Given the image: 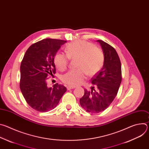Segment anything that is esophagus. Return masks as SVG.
I'll return each mask as SVG.
<instances>
[{"mask_svg":"<svg viewBox=\"0 0 149 149\" xmlns=\"http://www.w3.org/2000/svg\"><path fill=\"white\" fill-rule=\"evenodd\" d=\"M74 87H70V86H68L67 87V89L68 90H72V89H74Z\"/></svg>","mask_w":149,"mask_h":149,"instance_id":"obj_1","label":"esophagus"}]
</instances>
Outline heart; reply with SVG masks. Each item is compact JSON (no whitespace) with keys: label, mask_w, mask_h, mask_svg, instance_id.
<instances>
[{"label":"heart","mask_w":149,"mask_h":149,"mask_svg":"<svg viewBox=\"0 0 149 149\" xmlns=\"http://www.w3.org/2000/svg\"><path fill=\"white\" fill-rule=\"evenodd\" d=\"M66 54L58 52L54 58L56 68L61 71H65L70 59L77 60V70H71L63 75L62 80L71 87L80 85L86 79L87 74L93 76L101 69L104 63V53L101 48L95 47L90 42L80 40L71 43L66 47Z\"/></svg>","instance_id":"b5f03b06"}]
</instances>
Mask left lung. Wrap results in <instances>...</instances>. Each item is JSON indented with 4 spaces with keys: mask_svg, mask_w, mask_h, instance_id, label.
<instances>
[{
    "mask_svg": "<svg viewBox=\"0 0 149 149\" xmlns=\"http://www.w3.org/2000/svg\"><path fill=\"white\" fill-rule=\"evenodd\" d=\"M104 53L102 69L91 78V83L96 88L91 91L84 90L79 99L80 105L86 111L98 113L107 109L116 97L121 82V65L115 49L102 40H97Z\"/></svg>",
    "mask_w": 149,
    "mask_h": 149,
    "instance_id": "obj_1",
    "label": "left lung"
}]
</instances>
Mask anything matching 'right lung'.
<instances>
[{
	"mask_svg": "<svg viewBox=\"0 0 149 149\" xmlns=\"http://www.w3.org/2000/svg\"><path fill=\"white\" fill-rule=\"evenodd\" d=\"M66 40L44 39L26 51L20 67V88L29 106L39 112L55 108L67 88L58 83L48 87L47 78L55 74L54 58Z\"/></svg>",
	"mask_w": 149,
	"mask_h": 149,
	"instance_id": "right-lung-1",
	"label": "right lung"
}]
</instances>
